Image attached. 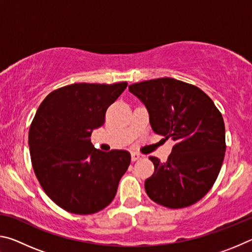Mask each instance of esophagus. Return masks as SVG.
Returning <instances> with one entry per match:
<instances>
[{
	"label": "esophagus",
	"instance_id": "esophagus-1",
	"mask_svg": "<svg viewBox=\"0 0 252 252\" xmlns=\"http://www.w3.org/2000/svg\"><path fill=\"white\" fill-rule=\"evenodd\" d=\"M141 158H142V156L139 155V153H136V152H132L131 153V160L132 161H136V160L141 159Z\"/></svg>",
	"mask_w": 252,
	"mask_h": 252
}]
</instances>
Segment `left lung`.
<instances>
[{
	"label": "left lung",
	"instance_id": "left-lung-1",
	"mask_svg": "<svg viewBox=\"0 0 252 252\" xmlns=\"http://www.w3.org/2000/svg\"><path fill=\"white\" fill-rule=\"evenodd\" d=\"M129 91L146 106L152 130L176 142L167 162L149 158L155 164L144 182L149 198L171 209L199 201L217 180L224 158L219 110L195 85L172 78L131 84Z\"/></svg>",
	"mask_w": 252,
	"mask_h": 252
}]
</instances>
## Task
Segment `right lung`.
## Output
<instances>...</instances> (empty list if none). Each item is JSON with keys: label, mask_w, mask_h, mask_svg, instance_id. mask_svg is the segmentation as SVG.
Returning <instances> with one entry per match:
<instances>
[{"label": "right lung", "mask_w": 252, "mask_h": 252, "mask_svg": "<svg viewBox=\"0 0 252 252\" xmlns=\"http://www.w3.org/2000/svg\"><path fill=\"white\" fill-rule=\"evenodd\" d=\"M126 85L70 84L51 92L36 111L29 131L34 172L45 193L66 211L92 215L116 197L131 155L101 151L90 136Z\"/></svg>", "instance_id": "obj_1"}]
</instances>
